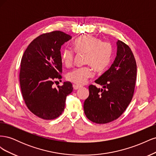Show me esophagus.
Here are the masks:
<instances>
[{"mask_svg": "<svg viewBox=\"0 0 156 156\" xmlns=\"http://www.w3.org/2000/svg\"><path fill=\"white\" fill-rule=\"evenodd\" d=\"M73 87L74 90H77V89H79L80 88H81L82 87L81 86H79V85H77V84H73Z\"/></svg>", "mask_w": 156, "mask_h": 156, "instance_id": "obj_1", "label": "esophagus"}]
</instances>
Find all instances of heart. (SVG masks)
<instances>
[{"label": "heart", "mask_w": 156, "mask_h": 156, "mask_svg": "<svg viewBox=\"0 0 156 156\" xmlns=\"http://www.w3.org/2000/svg\"><path fill=\"white\" fill-rule=\"evenodd\" d=\"M74 50L77 53H86L85 63L90 65L77 68L67 74L68 81L77 84H84L93 75L90 65L96 71H102L109 64L112 48L109 43L101 41L91 36H83L73 43ZM75 52L72 48H66L61 55L62 62L65 66L70 67L74 60Z\"/></svg>", "instance_id": "b5f03b06"}]
</instances>
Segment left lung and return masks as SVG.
Wrapping results in <instances>:
<instances>
[{
  "instance_id": "1",
  "label": "left lung",
  "mask_w": 156,
  "mask_h": 156,
  "mask_svg": "<svg viewBox=\"0 0 156 156\" xmlns=\"http://www.w3.org/2000/svg\"><path fill=\"white\" fill-rule=\"evenodd\" d=\"M116 58L111 66L95 81L103 86L90 85L89 96L84 102V114L96 124H107L117 119L130 103L136 79V64L129 47L116 42Z\"/></svg>"
}]
</instances>
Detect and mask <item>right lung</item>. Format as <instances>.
I'll use <instances>...</instances> for the list:
<instances>
[{
  "label": "right lung",
  "instance_id": "1",
  "mask_svg": "<svg viewBox=\"0 0 156 156\" xmlns=\"http://www.w3.org/2000/svg\"><path fill=\"white\" fill-rule=\"evenodd\" d=\"M71 39L61 31L43 34L29 45L21 58L20 81L23 100L33 114L42 119L53 120L62 114L66 96L73 91L69 81L56 88L53 86L56 79L62 78L61 47Z\"/></svg>",
  "mask_w": 156,
  "mask_h": 156
}]
</instances>
